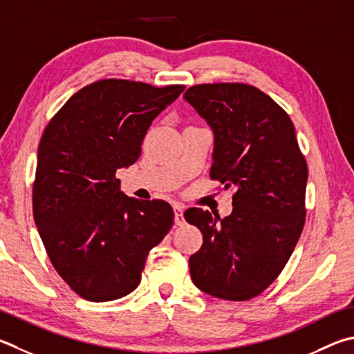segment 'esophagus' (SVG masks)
Returning a JSON list of instances; mask_svg holds the SVG:
<instances>
[{
	"label": "esophagus",
	"instance_id": "esophagus-1",
	"mask_svg": "<svg viewBox=\"0 0 354 354\" xmlns=\"http://www.w3.org/2000/svg\"><path fill=\"white\" fill-rule=\"evenodd\" d=\"M173 209H175V223H176V226H183V224L185 223V220H184V205L176 203L175 205H173Z\"/></svg>",
	"mask_w": 354,
	"mask_h": 354
}]
</instances>
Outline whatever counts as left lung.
<instances>
[{
  "label": "left lung",
  "mask_w": 354,
  "mask_h": 354,
  "mask_svg": "<svg viewBox=\"0 0 354 354\" xmlns=\"http://www.w3.org/2000/svg\"><path fill=\"white\" fill-rule=\"evenodd\" d=\"M184 99L214 131L210 178L235 189L223 220L198 207L184 212L203 234L189 259L192 280L214 297L249 300L279 277L304 230L306 160L289 115L259 88L204 83Z\"/></svg>",
  "instance_id": "left-lung-1"
}]
</instances>
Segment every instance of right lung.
<instances>
[{"mask_svg":"<svg viewBox=\"0 0 354 354\" xmlns=\"http://www.w3.org/2000/svg\"><path fill=\"white\" fill-rule=\"evenodd\" d=\"M183 85L105 79L60 108L38 145L32 209L55 271L89 301H110L138 288L150 250L173 226L162 199L120 192L115 171L140 156L153 119Z\"/></svg>","mask_w":354,"mask_h":354,"instance_id":"add662e5","label":"right lung"}]
</instances>
